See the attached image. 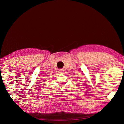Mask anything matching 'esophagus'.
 Here are the masks:
<instances>
[{
    "instance_id": "obj_1",
    "label": "esophagus",
    "mask_w": 124,
    "mask_h": 124,
    "mask_svg": "<svg viewBox=\"0 0 124 124\" xmlns=\"http://www.w3.org/2000/svg\"><path fill=\"white\" fill-rule=\"evenodd\" d=\"M63 71H64V70H63V69H60V70H59V72L61 73H62L63 72Z\"/></svg>"
}]
</instances>
